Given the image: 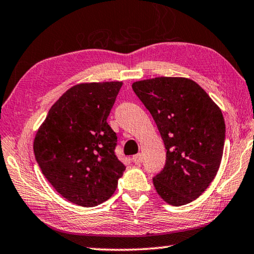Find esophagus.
Here are the masks:
<instances>
[{
    "mask_svg": "<svg viewBox=\"0 0 254 254\" xmlns=\"http://www.w3.org/2000/svg\"><path fill=\"white\" fill-rule=\"evenodd\" d=\"M132 160H133V163L135 165H140V164L142 163V157H141V155H140V154H136V155H134L133 157H132Z\"/></svg>",
    "mask_w": 254,
    "mask_h": 254,
    "instance_id": "esophagus-1",
    "label": "esophagus"
}]
</instances>
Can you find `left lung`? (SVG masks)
Returning a JSON list of instances; mask_svg holds the SVG:
<instances>
[{
	"mask_svg": "<svg viewBox=\"0 0 254 254\" xmlns=\"http://www.w3.org/2000/svg\"><path fill=\"white\" fill-rule=\"evenodd\" d=\"M132 89L150 112L166 149L155 189L172 206L202 194L220 166L225 142L221 111L198 83L185 78L147 79Z\"/></svg>",
	"mask_w": 254,
	"mask_h": 254,
	"instance_id": "1",
	"label": "left lung"
}]
</instances>
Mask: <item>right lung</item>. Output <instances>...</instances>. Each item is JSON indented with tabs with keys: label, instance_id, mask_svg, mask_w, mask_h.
<instances>
[{
	"label": "right lung",
	"instance_id": "obj_1",
	"mask_svg": "<svg viewBox=\"0 0 254 254\" xmlns=\"http://www.w3.org/2000/svg\"><path fill=\"white\" fill-rule=\"evenodd\" d=\"M122 82L82 83L67 90L36 134L34 152L44 176L63 198L82 207L105 202L126 171L108 126Z\"/></svg>",
	"mask_w": 254,
	"mask_h": 254
}]
</instances>
